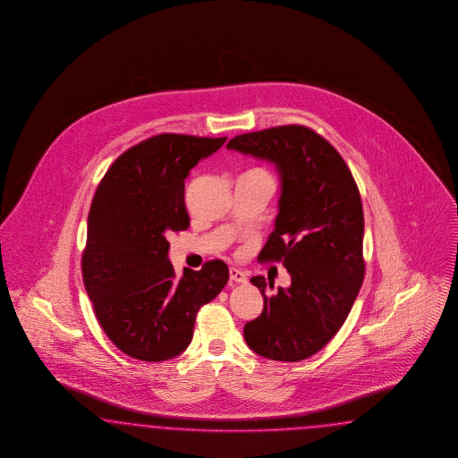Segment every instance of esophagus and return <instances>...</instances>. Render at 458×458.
Listing matches in <instances>:
<instances>
[{
	"mask_svg": "<svg viewBox=\"0 0 458 458\" xmlns=\"http://www.w3.org/2000/svg\"><path fill=\"white\" fill-rule=\"evenodd\" d=\"M230 280H233L236 284H247V282H249L247 274L242 272V270H238V268H230Z\"/></svg>",
	"mask_w": 458,
	"mask_h": 458,
	"instance_id": "34e87169",
	"label": "esophagus"
}]
</instances>
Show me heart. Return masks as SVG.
<instances>
[{
  "label": "heart",
  "instance_id": "b5f03b06",
  "mask_svg": "<svg viewBox=\"0 0 458 458\" xmlns=\"http://www.w3.org/2000/svg\"><path fill=\"white\" fill-rule=\"evenodd\" d=\"M259 171H262V169H259Z\"/></svg>",
  "mask_w": 458,
  "mask_h": 458
}]
</instances>
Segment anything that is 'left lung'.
Masks as SVG:
<instances>
[{
  "instance_id": "left-lung-1",
  "label": "left lung",
  "mask_w": 458,
  "mask_h": 458,
  "mask_svg": "<svg viewBox=\"0 0 458 458\" xmlns=\"http://www.w3.org/2000/svg\"><path fill=\"white\" fill-rule=\"evenodd\" d=\"M274 163L280 174L276 230L259 255L282 262L291 287L265 295L264 310L243 327L250 349L295 362L316 354L344 324L364 278V216L360 190L341 154L305 125L240 134L226 146ZM274 289V284H268Z\"/></svg>"
}]
</instances>
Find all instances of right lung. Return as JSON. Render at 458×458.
I'll list each match as a JSON object with an SVG mask.
<instances>
[{
  "mask_svg": "<svg viewBox=\"0 0 458 458\" xmlns=\"http://www.w3.org/2000/svg\"><path fill=\"white\" fill-rule=\"evenodd\" d=\"M226 138L157 134L121 154L98 182L82 253L85 291L100 327L134 360H171L190 346L201 305L228 282L209 260L176 278L167 260L171 232L190 226L184 180Z\"/></svg>",
  "mask_w": 458,
  "mask_h": 458,
  "instance_id": "1",
  "label": "right lung"
}]
</instances>
